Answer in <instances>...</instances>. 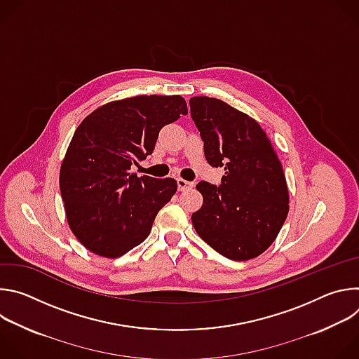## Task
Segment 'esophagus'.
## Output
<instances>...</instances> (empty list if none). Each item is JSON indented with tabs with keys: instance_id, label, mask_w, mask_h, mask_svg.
Listing matches in <instances>:
<instances>
[{
	"instance_id": "obj_1",
	"label": "esophagus",
	"mask_w": 359,
	"mask_h": 359,
	"mask_svg": "<svg viewBox=\"0 0 359 359\" xmlns=\"http://www.w3.org/2000/svg\"><path fill=\"white\" fill-rule=\"evenodd\" d=\"M194 186V183L193 182H187V180H184V179H177V189L180 190V191H184V190H189V189H191Z\"/></svg>"
}]
</instances>
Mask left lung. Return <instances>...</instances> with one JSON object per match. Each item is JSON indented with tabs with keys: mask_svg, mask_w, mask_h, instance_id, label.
Wrapping results in <instances>:
<instances>
[{
	"mask_svg": "<svg viewBox=\"0 0 359 359\" xmlns=\"http://www.w3.org/2000/svg\"><path fill=\"white\" fill-rule=\"evenodd\" d=\"M190 114L210 166L224 168L222 184L197 183L203 206L191 215L197 234L234 262L264 252L288 215L281 162L262 126L226 102L194 96Z\"/></svg>",
	"mask_w": 359,
	"mask_h": 359,
	"instance_id": "8db88e82",
	"label": "left lung"
}]
</instances>
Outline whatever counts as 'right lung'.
<instances>
[{"label": "right lung", "mask_w": 359, "mask_h": 359, "mask_svg": "<svg viewBox=\"0 0 359 359\" xmlns=\"http://www.w3.org/2000/svg\"><path fill=\"white\" fill-rule=\"evenodd\" d=\"M180 115H187L180 95H142L109 102L81 122L61 165L60 187L68 224L89 251L116 259L149 236L177 182L129 170L151 155L161 129Z\"/></svg>", "instance_id": "1"}]
</instances>
